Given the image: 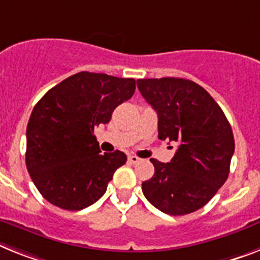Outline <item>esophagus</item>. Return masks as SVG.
<instances>
[{
    "mask_svg": "<svg viewBox=\"0 0 260 260\" xmlns=\"http://www.w3.org/2000/svg\"><path fill=\"white\" fill-rule=\"evenodd\" d=\"M139 158L137 155H130L128 156V162H130V164H133V165H135V164H138L139 162Z\"/></svg>",
    "mask_w": 260,
    "mask_h": 260,
    "instance_id": "1",
    "label": "esophagus"
}]
</instances>
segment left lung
I'll return each instance as SVG.
<instances>
[{"mask_svg":"<svg viewBox=\"0 0 260 260\" xmlns=\"http://www.w3.org/2000/svg\"><path fill=\"white\" fill-rule=\"evenodd\" d=\"M137 85L158 114V138L178 143L169 164L150 159L155 173L142 183L143 195L170 215L202 209L230 173L235 142L226 115L190 79H138Z\"/></svg>","mask_w":260,"mask_h":260,"instance_id":"obj_1","label":"left lung"}]
</instances>
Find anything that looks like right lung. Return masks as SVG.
Instances as JSON below:
<instances>
[{"label": "right lung", "mask_w": 260, "mask_h": 260, "mask_svg": "<svg viewBox=\"0 0 260 260\" xmlns=\"http://www.w3.org/2000/svg\"><path fill=\"white\" fill-rule=\"evenodd\" d=\"M134 91L133 78L81 72L38 101L26 127V167L48 202L77 211L106 192L127 156L119 150L101 154L94 128L110 121Z\"/></svg>", "instance_id": "right-lung-1"}]
</instances>
